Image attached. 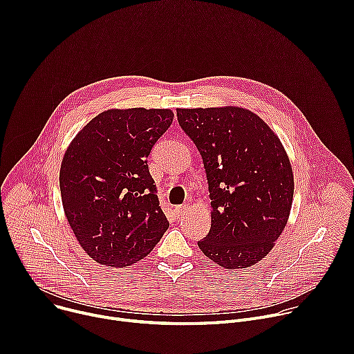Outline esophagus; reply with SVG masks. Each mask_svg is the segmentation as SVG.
Listing matches in <instances>:
<instances>
[{
    "mask_svg": "<svg viewBox=\"0 0 354 354\" xmlns=\"http://www.w3.org/2000/svg\"><path fill=\"white\" fill-rule=\"evenodd\" d=\"M176 213L180 216V214H185L187 210H189V205H182V206H178L176 209Z\"/></svg>",
    "mask_w": 354,
    "mask_h": 354,
    "instance_id": "34e87169",
    "label": "esophagus"
}]
</instances>
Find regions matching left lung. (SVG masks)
Wrapping results in <instances>:
<instances>
[{
    "label": "left lung",
    "instance_id": "1",
    "mask_svg": "<svg viewBox=\"0 0 354 354\" xmlns=\"http://www.w3.org/2000/svg\"><path fill=\"white\" fill-rule=\"evenodd\" d=\"M176 116L209 180L212 228L198 248L221 268L254 266L273 249L292 205L294 175L280 138L245 108H179Z\"/></svg>",
    "mask_w": 354,
    "mask_h": 354
}]
</instances>
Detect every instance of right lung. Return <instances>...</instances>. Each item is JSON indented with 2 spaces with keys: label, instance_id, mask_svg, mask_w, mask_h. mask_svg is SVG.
I'll list each match as a JSON object with an SVG mask.
<instances>
[{
  "label": "right lung",
  "instance_id": "1",
  "mask_svg": "<svg viewBox=\"0 0 354 354\" xmlns=\"http://www.w3.org/2000/svg\"><path fill=\"white\" fill-rule=\"evenodd\" d=\"M172 120L171 109H109L70 142L60 168L63 209L95 262L131 266L168 230L147 158Z\"/></svg>",
  "mask_w": 354,
  "mask_h": 354
}]
</instances>
